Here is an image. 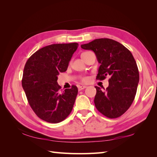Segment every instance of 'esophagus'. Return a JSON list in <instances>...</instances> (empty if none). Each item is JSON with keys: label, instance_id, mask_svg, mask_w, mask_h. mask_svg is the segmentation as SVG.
Segmentation results:
<instances>
[{"label": "esophagus", "instance_id": "esophagus-1", "mask_svg": "<svg viewBox=\"0 0 157 157\" xmlns=\"http://www.w3.org/2000/svg\"><path fill=\"white\" fill-rule=\"evenodd\" d=\"M86 88V86H78V90L80 91V90H84Z\"/></svg>", "mask_w": 157, "mask_h": 157}]
</instances>
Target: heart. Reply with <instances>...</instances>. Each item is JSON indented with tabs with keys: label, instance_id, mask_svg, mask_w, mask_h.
I'll use <instances>...</instances> for the list:
<instances>
[{
	"label": "heart",
	"instance_id": "1",
	"mask_svg": "<svg viewBox=\"0 0 157 157\" xmlns=\"http://www.w3.org/2000/svg\"><path fill=\"white\" fill-rule=\"evenodd\" d=\"M85 52H83L82 54H84V53H85ZM82 81L84 82H87V81H88V78H83L82 79Z\"/></svg>",
	"mask_w": 157,
	"mask_h": 157
}]
</instances>
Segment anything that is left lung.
<instances>
[{
  "label": "left lung",
  "instance_id": "obj_1",
  "mask_svg": "<svg viewBox=\"0 0 157 157\" xmlns=\"http://www.w3.org/2000/svg\"><path fill=\"white\" fill-rule=\"evenodd\" d=\"M94 52L101 64L96 79L109 76V86L104 91L95 86L94 104L106 117L117 118L125 113L135 98L139 82V71L132 54L121 43L109 38L95 39L81 45Z\"/></svg>",
  "mask_w": 157,
  "mask_h": 157
}]
</instances>
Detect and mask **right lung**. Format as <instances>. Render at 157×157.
<instances>
[{
    "instance_id": "1",
    "label": "right lung",
    "mask_w": 157,
    "mask_h": 157,
    "mask_svg": "<svg viewBox=\"0 0 157 157\" xmlns=\"http://www.w3.org/2000/svg\"><path fill=\"white\" fill-rule=\"evenodd\" d=\"M78 47L76 42L54 44L34 52L23 69L22 87L31 108L39 118L57 123L71 113L78 90L75 85L62 90L57 83Z\"/></svg>"
}]
</instances>
